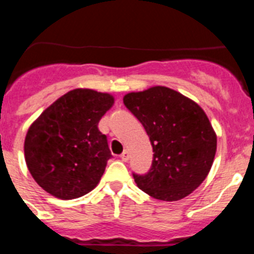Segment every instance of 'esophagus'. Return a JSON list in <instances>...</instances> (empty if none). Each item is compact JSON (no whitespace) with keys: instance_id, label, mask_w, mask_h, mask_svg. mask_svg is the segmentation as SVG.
<instances>
[{"instance_id":"obj_1","label":"esophagus","mask_w":254,"mask_h":254,"mask_svg":"<svg viewBox=\"0 0 254 254\" xmlns=\"http://www.w3.org/2000/svg\"><path fill=\"white\" fill-rule=\"evenodd\" d=\"M121 159H122V161L128 160V151H127V150H125V151L121 154Z\"/></svg>"}]
</instances>
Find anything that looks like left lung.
Segmentation results:
<instances>
[{
    "label": "left lung",
    "mask_w": 254,
    "mask_h": 254,
    "mask_svg": "<svg viewBox=\"0 0 254 254\" xmlns=\"http://www.w3.org/2000/svg\"><path fill=\"white\" fill-rule=\"evenodd\" d=\"M123 103L142 123L154 151L149 172L133 173L138 188L161 201L192 193L207 177L216 152V133L202 108L165 86L128 93Z\"/></svg>",
    "instance_id": "8db88e82"
}]
</instances>
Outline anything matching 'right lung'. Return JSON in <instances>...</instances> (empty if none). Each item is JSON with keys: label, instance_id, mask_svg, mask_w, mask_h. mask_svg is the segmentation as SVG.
<instances>
[{"label": "right lung", "instance_id": "obj_1", "mask_svg": "<svg viewBox=\"0 0 254 254\" xmlns=\"http://www.w3.org/2000/svg\"><path fill=\"white\" fill-rule=\"evenodd\" d=\"M113 103L111 94L75 89L49 105L29 127L24 143L26 165L52 196L77 198L99 183L112 154L98 123Z\"/></svg>", "mask_w": 254, "mask_h": 254}]
</instances>
